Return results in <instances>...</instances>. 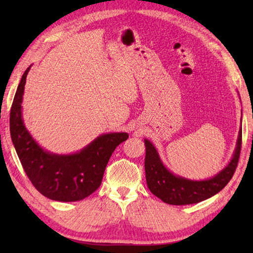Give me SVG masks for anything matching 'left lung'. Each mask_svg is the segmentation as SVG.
<instances>
[{
	"label": "left lung",
	"mask_w": 253,
	"mask_h": 253,
	"mask_svg": "<svg viewBox=\"0 0 253 253\" xmlns=\"http://www.w3.org/2000/svg\"><path fill=\"white\" fill-rule=\"evenodd\" d=\"M241 137H243V130L240 128L237 147L235 149L232 161L217 175L206 180H190L170 173L163 165L157 149L151 142L144 139V144H146L144 169H146L147 185L150 191L163 202L173 206L198 203L216 195L232 179L237 168L241 150Z\"/></svg>",
	"instance_id": "1"
}]
</instances>
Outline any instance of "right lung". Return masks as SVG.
Returning a JSON list of instances; mask_svg holds the SVG:
<instances>
[{
  "mask_svg": "<svg viewBox=\"0 0 253 253\" xmlns=\"http://www.w3.org/2000/svg\"><path fill=\"white\" fill-rule=\"evenodd\" d=\"M26 69L16 91L9 115V130L25 173L44 197L72 202L87 198L100 187L107 162L115 148L128 139L127 132L104 133L84 148L68 155L53 154L42 149L25 127L21 116Z\"/></svg>",
  "mask_w": 253,
  "mask_h": 253,
  "instance_id": "obj_1",
  "label": "right lung"
}]
</instances>
